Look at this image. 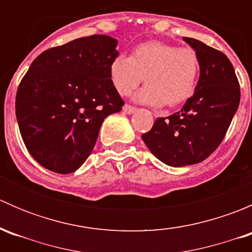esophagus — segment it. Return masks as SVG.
Segmentation results:
<instances>
[{
  "label": "esophagus",
  "mask_w": 252,
  "mask_h": 252,
  "mask_svg": "<svg viewBox=\"0 0 252 252\" xmlns=\"http://www.w3.org/2000/svg\"><path fill=\"white\" fill-rule=\"evenodd\" d=\"M135 110H136L135 107H133V106H129V105H124V107H123V111L126 112V114H133L134 112H135Z\"/></svg>",
  "instance_id": "esophagus-1"
}]
</instances>
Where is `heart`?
Masks as SVG:
<instances>
[{
    "instance_id": "b5f03b06",
    "label": "heart",
    "mask_w": 252,
    "mask_h": 252,
    "mask_svg": "<svg viewBox=\"0 0 252 252\" xmlns=\"http://www.w3.org/2000/svg\"><path fill=\"white\" fill-rule=\"evenodd\" d=\"M199 72V58L194 50L161 41L139 45L130 57L118 55L110 64L111 83L119 95H129L145 79L146 86L134 100L154 107L166 103L177 106L191 97Z\"/></svg>"
}]
</instances>
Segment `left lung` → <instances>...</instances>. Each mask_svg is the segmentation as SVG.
I'll list each match as a JSON object with an SVG mask.
<instances>
[{"label":"left lung","instance_id":"1","mask_svg":"<svg viewBox=\"0 0 252 252\" xmlns=\"http://www.w3.org/2000/svg\"><path fill=\"white\" fill-rule=\"evenodd\" d=\"M196 52L200 77L194 95L182 110L157 118L142 140L155 157L171 167L196 164L222 142L240 102V88L227 56L191 37H183Z\"/></svg>","mask_w":252,"mask_h":252}]
</instances>
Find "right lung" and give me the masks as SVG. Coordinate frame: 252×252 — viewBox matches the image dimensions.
<instances>
[{"mask_svg": "<svg viewBox=\"0 0 252 252\" xmlns=\"http://www.w3.org/2000/svg\"><path fill=\"white\" fill-rule=\"evenodd\" d=\"M118 41L91 35L46 50L22 79L16 116L35 161L55 173L75 172L86 161L106 117L124 105L110 79Z\"/></svg>", "mask_w": 252, "mask_h": 252, "instance_id": "add662e5", "label": "right lung"}]
</instances>
